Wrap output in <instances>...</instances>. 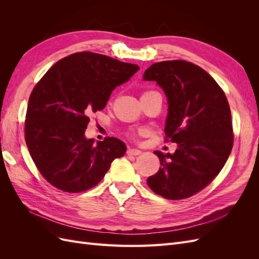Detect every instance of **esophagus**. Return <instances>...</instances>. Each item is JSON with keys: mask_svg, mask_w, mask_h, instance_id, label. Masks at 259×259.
Segmentation results:
<instances>
[{"mask_svg": "<svg viewBox=\"0 0 259 259\" xmlns=\"http://www.w3.org/2000/svg\"><path fill=\"white\" fill-rule=\"evenodd\" d=\"M126 153L128 155H139L140 153H142V151L138 150V149H132V148H128Z\"/></svg>", "mask_w": 259, "mask_h": 259, "instance_id": "obj_1", "label": "esophagus"}]
</instances>
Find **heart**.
Returning <instances> with one entry per match:
<instances>
[{"instance_id": "heart-1", "label": "heart", "mask_w": 259, "mask_h": 259, "mask_svg": "<svg viewBox=\"0 0 259 259\" xmlns=\"http://www.w3.org/2000/svg\"><path fill=\"white\" fill-rule=\"evenodd\" d=\"M146 93H148V92H146ZM145 94V93H144ZM144 134V131H138V132H135V133H132L131 134V136L132 137H136V136H138V135H143Z\"/></svg>"}]
</instances>
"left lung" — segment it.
Returning a JSON list of instances; mask_svg holds the SVG:
<instances>
[{"label":"left lung","mask_w":259,"mask_h":259,"mask_svg":"<svg viewBox=\"0 0 259 259\" xmlns=\"http://www.w3.org/2000/svg\"><path fill=\"white\" fill-rule=\"evenodd\" d=\"M144 80L165 92V142L178 144L174 154L154 151L162 166L147 184L168 200L190 198L213 182L229 158L234 135L228 100L205 70L186 60L156 62Z\"/></svg>","instance_id":"8db88e82"}]
</instances>
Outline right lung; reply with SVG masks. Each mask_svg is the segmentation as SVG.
Segmentation results:
<instances>
[{
  "label": "right lung",
  "instance_id": "obj_1",
  "mask_svg": "<svg viewBox=\"0 0 259 259\" xmlns=\"http://www.w3.org/2000/svg\"><path fill=\"white\" fill-rule=\"evenodd\" d=\"M137 65L81 52L52 66L29 97L25 139L36 168L57 189L76 193L95 187L114 159L126 152L120 139L94 145L84 132L111 92L130 80Z\"/></svg>",
  "mask_w": 259,
  "mask_h": 259
}]
</instances>
